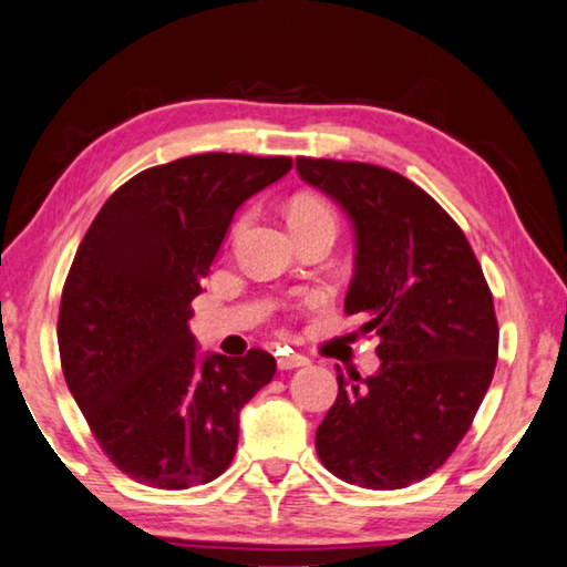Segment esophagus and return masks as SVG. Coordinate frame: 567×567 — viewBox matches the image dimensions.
I'll return each mask as SVG.
<instances>
[{
  "instance_id": "obj_1",
  "label": "esophagus",
  "mask_w": 567,
  "mask_h": 567,
  "mask_svg": "<svg viewBox=\"0 0 567 567\" xmlns=\"http://www.w3.org/2000/svg\"><path fill=\"white\" fill-rule=\"evenodd\" d=\"M309 362H311L309 357H303V354H299V352H286V354L278 357V368H281V370H296V368H307Z\"/></svg>"
}]
</instances>
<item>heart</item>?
Masks as SVG:
<instances>
[{
  "instance_id": "heart-1",
  "label": "heart",
  "mask_w": 567,
  "mask_h": 567,
  "mask_svg": "<svg viewBox=\"0 0 567 567\" xmlns=\"http://www.w3.org/2000/svg\"><path fill=\"white\" fill-rule=\"evenodd\" d=\"M289 223L293 233L327 228L337 233V210L327 197L321 195H296L289 205Z\"/></svg>"
}]
</instances>
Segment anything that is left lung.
<instances>
[{"label":"left lung","mask_w":567,"mask_h":567,"mask_svg":"<svg viewBox=\"0 0 567 567\" xmlns=\"http://www.w3.org/2000/svg\"><path fill=\"white\" fill-rule=\"evenodd\" d=\"M296 169L352 217L344 311L380 337L378 372L360 380L337 368L317 454L347 484L403 489L446 464L492 385L499 324L489 284L454 217L403 174L311 156Z\"/></svg>","instance_id":"8db88e82"}]
</instances>
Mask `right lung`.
I'll return each instance as SVG.
<instances>
[{
    "instance_id": "right-lung-1",
    "label": "right lung",
    "mask_w": 567,
    "mask_h": 567,
    "mask_svg": "<svg viewBox=\"0 0 567 567\" xmlns=\"http://www.w3.org/2000/svg\"><path fill=\"white\" fill-rule=\"evenodd\" d=\"M289 156L195 154L138 172L95 215L68 271L60 364L118 472L156 489L207 484L238 449V413L276 374L274 354L197 357L195 296L250 195Z\"/></svg>"
}]
</instances>
